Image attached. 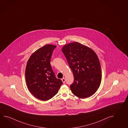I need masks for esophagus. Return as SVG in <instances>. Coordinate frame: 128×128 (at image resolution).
<instances>
[{
	"label": "esophagus",
	"instance_id": "34e87169",
	"mask_svg": "<svg viewBox=\"0 0 128 128\" xmlns=\"http://www.w3.org/2000/svg\"><path fill=\"white\" fill-rule=\"evenodd\" d=\"M62 81L63 83V84H65V78H62Z\"/></svg>",
	"mask_w": 128,
	"mask_h": 128
}]
</instances>
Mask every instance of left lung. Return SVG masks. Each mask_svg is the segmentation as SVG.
<instances>
[{
    "label": "left lung",
    "mask_w": 128,
    "mask_h": 128,
    "mask_svg": "<svg viewBox=\"0 0 128 128\" xmlns=\"http://www.w3.org/2000/svg\"><path fill=\"white\" fill-rule=\"evenodd\" d=\"M74 77L70 88L81 98L91 96L101 84L102 70L99 59L94 50L78 42L64 45L62 49Z\"/></svg>",
    "instance_id": "left-lung-1"
}]
</instances>
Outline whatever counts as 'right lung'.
<instances>
[{"label": "right lung", "instance_id": "obj_1", "mask_svg": "<svg viewBox=\"0 0 128 128\" xmlns=\"http://www.w3.org/2000/svg\"><path fill=\"white\" fill-rule=\"evenodd\" d=\"M56 47L47 44L37 50L27 63L25 76L29 91L37 99L47 101L58 94L62 81L55 76L50 65L52 52Z\"/></svg>", "mask_w": 128, "mask_h": 128}]
</instances>
